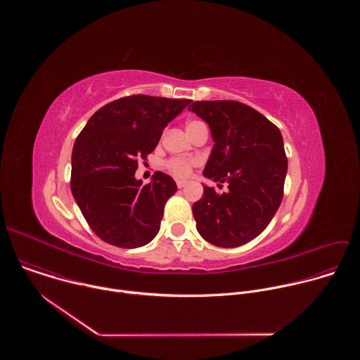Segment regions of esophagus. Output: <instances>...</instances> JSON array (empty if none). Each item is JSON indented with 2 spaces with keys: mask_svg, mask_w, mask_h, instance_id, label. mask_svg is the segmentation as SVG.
I'll list each match as a JSON object with an SVG mask.
<instances>
[{
  "mask_svg": "<svg viewBox=\"0 0 360 360\" xmlns=\"http://www.w3.org/2000/svg\"><path fill=\"white\" fill-rule=\"evenodd\" d=\"M186 185V181H182V179H178L176 181V186L181 189V188H184Z\"/></svg>",
  "mask_w": 360,
  "mask_h": 360,
  "instance_id": "esophagus-1",
  "label": "esophagus"
}]
</instances>
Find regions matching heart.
Returning a JSON list of instances; mask_svg holds the SVG:
<instances>
[{"label": "heart", "mask_w": 360, "mask_h": 360, "mask_svg": "<svg viewBox=\"0 0 360 360\" xmlns=\"http://www.w3.org/2000/svg\"><path fill=\"white\" fill-rule=\"evenodd\" d=\"M203 122L200 121H196V120H192V121H188L186 122V131L191 132L192 129H195L196 127L202 125ZM198 164V161L195 160H184V158H172L167 162V168L169 169L171 174H174L175 176L178 178H186L191 175L192 172V168Z\"/></svg>", "instance_id": "heart-1"}]
</instances>
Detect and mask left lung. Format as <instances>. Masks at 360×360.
Wrapping results in <instances>:
<instances>
[{
	"label": "left lung",
	"mask_w": 360,
	"mask_h": 360,
	"mask_svg": "<svg viewBox=\"0 0 360 360\" xmlns=\"http://www.w3.org/2000/svg\"><path fill=\"white\" fill-rule=\"evenodd\" d=\"M192 112L211 128L214 148L203 175L228 192L203 186L192 212L199 235L212 245L236 248L272 221L283 198L288 160L283 138L261 112L238 101H195Z\"/></svg>",
	"instance_id": "left-lung-1"
}]
</instances>
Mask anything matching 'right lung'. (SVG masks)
Returning <instances> with one entry per match:
<instances>
[{
	"mask_svg": "<svg viewBox=\"0 0 360 360\" xmlns=\"http://www.w3.org/2000/svg\"><path fill=\"white\" fill-rule=\"evenodd\" d=\"M191 99L124 96L99 108L77 136L71 191L89 228L104 242L139 248L157 236L175 181L155 172L149 184L135 179L139 160L158 145L164 128Z\"/></svg>",
	"mask_w": 360,
	"mask_h": 360,
	"instance_id": "1",
	"label": "right lung"
}]
</instances>
